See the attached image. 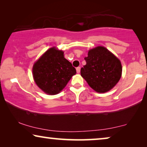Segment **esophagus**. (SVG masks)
Segmentation results:
<instances>
[{"mask_svg":"<svg viewBox=\"0 0 147 147\" xmlns=\"http://www.w3.org/2000/svg\"><path fill=\"white\" fill-rule=\"evenodd\" d=\"M76 71H77V73L79 74L80 72V67H78L76 68Z\"/></svg>","mask_w":147,"mask_h":147,"instance_id":"obj_1","label":"esophagus"}]
</instances>
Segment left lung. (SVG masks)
Returning <instances> with one entry per match:
<instances>
[{
	"instance_id": "1",
	"label": "left lung",
	"mask_w": 147,
	"mask_h": 147,
	"mask_svg": "<svg viewBox=\"0 0 147 147\" xmlns=\"http://www.w3.org/2000/svg\"><path fill=\"white\" fill-rule=\"evenodd\" d=\"M84 59L86 64L81 68L82 77L98 93L109 91L121 78L120 60L106 47L98 46L89 50Z\"/></svg>"
}]
</instances>
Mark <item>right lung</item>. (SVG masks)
Masks as SVG:
<instances>
[{
  "mask_svg": "<svg viewBox=\"0 0 147 147\" xmlns=\"http://www.w3.org/2000/svg\"><path fill=\"white\" fill-rule=\"evenodd\" d=\"M76 74L75 67L64 57L63 52L55 47L48 49L33 67L36 84L49 95L59 93Z\"/></svg>",
  "mask_w": 147,
  "mask_h": 147,
  "instance_id": "obj_1",
  "label": "right lung"
}]
</instances>
